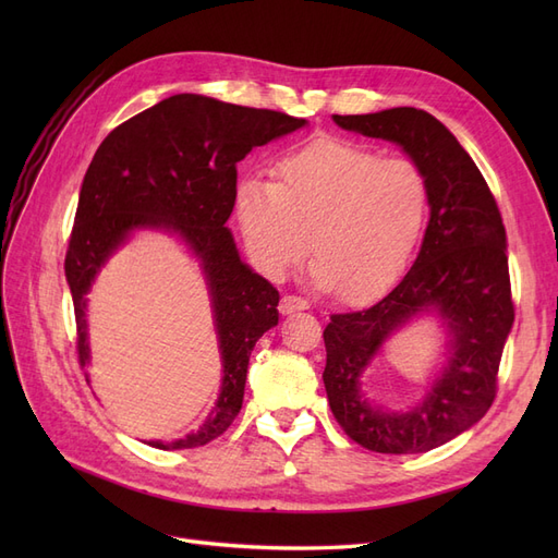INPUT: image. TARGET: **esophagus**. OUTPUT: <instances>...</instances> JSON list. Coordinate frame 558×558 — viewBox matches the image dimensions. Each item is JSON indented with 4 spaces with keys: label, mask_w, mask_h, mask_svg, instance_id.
I'll list each match as a JSON object with an SVG mask.
<instances>
[{
    "label": "esophagus",
    "mask_w": 558,
    "mask_h": 558,
    "mask_svg": "<svg viewBox=\"0 0 558 558\" xmlns=\"http://www.w3.org/2000/svg\"><path fill=\"white\" fill-rule=\"evenodd\" d=\"M310 310V302L300 295H283L279 302L281 314H293V312H305Z\"/></svg>",
    "instance_id": "obj_1"
}]
</instances>
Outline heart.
Instances as JSON below:
<instances>
[{
  "label": "heart",
  "instance_id": "1",
  "mask_svg": "<svg viewBox=\"0 0 558 558\" xmlns=\"http://www.w3.org/2000/svg\"><path fill=\"white\" fill-rule=\"evenodd\" d=\"M275 174V183L242 181L234 195L246 251L265 277H283L310 246L312 281L351 302L379 298L404 275L430 214L416 162L316 140L283 156Z\"/></svg>",
  "mask_w": 558,
  "mask_h": 558
}]
</instances>
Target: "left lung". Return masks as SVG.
Returning <instances> with one entry per match:
<instances>
[{
    "label": "left lung",
    "instance_id": "obj_1",
    "mask_svg": "<svg viewBox=\"0 0 558 558\" xmlns=\"http://www.w3.org/2000/svg\"><path fill=\"white\" fill-rule=\"evenodd\" d=\"M332 121L402 146L430 183V221L418 256L396 289L363 312L332 314L324 330V384L337 424L379 453H418L461 435L488 412L514 324L508 238L494 193L459 140L424 109L396 107ZM433 308L450 328V361L410 413L373 409L360 375L385 337Z\"/></svg>",
    "mask_w": 558,
    "mask_h": 558
}]
</instances>
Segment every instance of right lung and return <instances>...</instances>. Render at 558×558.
I'll list each match as a JSON object with an SVG mask.
<instances>
[{"label":"right lung","instance_id":"1","mask_svg":"<svg viewBox=\"0 0 558 558\" xmlns=\"http://www.w3.org/2000/svg\"><path fill=\"white\" fill-rule=\"evenodd\" d=\"M272 109L172 95L107 134L83 177L64 275L76 316L78 363L90 361L86 293L132 230L160 228L191 246L205 269L223 359V386L195 433L156 449H193L223 435L242 410L246 367L265 330L279 324V291L240 260L226 228L238 195V162L305 125Z\"/></svg>","mask_w":558,"mask_h":558}]
</instances>
